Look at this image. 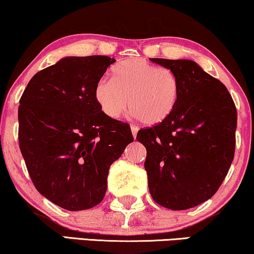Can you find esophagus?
I'll use <instances>...</instances> for the list:
<instances>
[{"label":"esophagus","instance_id":"34e87169","mask_svg":"<svg viewBox=\"0 0 254 254\" xmlns=\"http://www.w3.org/2000/svg\"><path fill=\"white\" fill-rule=\"evenodd\" d=\"M130 129H131V133H133V136H134V139H135V137H136L137 130H139V127L135 126V125H131V126H130Z\"/></svg>","mask_w":254,"mask_h":254}]
</instances>
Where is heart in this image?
<instances>
[{
    "label": "heart",
    "mask_w": 254,
    "mask_h": 254,
    "mask_svg": "<svg viewBox=\"0 0 254 254\" xmlns=\"http://www.w3.org/2000/svg\"><path fill=\"white\" fill-rule=\"evenodd\" d=\"M181 81L170 68L144 59H127L112 68V79H99L94 99L112 119L127 110L147 126H157L173 115L179 105Z\"/></svg>",
    "instance_id": "1"
}]
</instances>
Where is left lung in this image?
Returning a JSON list of instances; mask_svg holds the SVG:
<instances>
[{
  "label": "left lung",
  "mask_w": 254,
  "mask_h": 254,
  "mask_svg": "<svg viewBox=\"0 0 254 254\" xmlns=\"http://www.w3.org/2000/svg\"><path fill=\"white\" fill-rule=\"evenodd\" d=\"M179 75L181 94L164 123L141 128L144 169L153 199L170 210H187L215 195L228 175L236 149L237 110L218 79L187 59L151 58Z\"/></svg>",
  "instance_id": "left-lung-1"
}]
</instances>
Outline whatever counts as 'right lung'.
I'll return each instance as SVG.
<instances>
[{
  "label": "right lung",
  "instance_id": "add662e5",
  "mask_svg": "<svg viewBox=\"0 0 254 254\" xmlns=\"http://www.w3.org/2000/svg\"><path fill=\"white\" fill-rule=\"evenodd\" d=\"M115 59L66 57L36 73L18 106V143L36 189L70 211L104 199L111 164L133 142L129 125L108 118L94 87Z\"/></svg>",
  "mask_w": 254,
  "mask_h": 254
}]
</instances>
